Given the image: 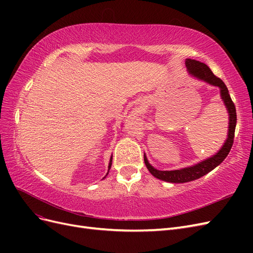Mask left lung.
Instances as JSON below:
<instances>
[{"instance_id":"1","label":"left lung","mask_w":253,"mask_h":253,"mask_svg":"<svg viewBox=\"0 0 253 253\" xmlns=\"http://www.w3.org/2000/svg\"><path fill=\"white\" fill-rule=\"evenodd\" d=\"M186 66L188 71L191 75H193L194 77L197 79L203 80L207 83L211 84L214 86H218L220 89V97L223 99V101L226 105L228 114H229V128H228V138L226 139L223 147L216 153L215 155H213L210 158H207L203 162L198 163L197 165H194L192 167L183 168L180 170H173V171H160L155 169L154 167H152L147 156L144 154V164L147 166L148 170L150 173L155 176L156 178L162 179L168 182H173V183H181V182H188L192 181L197 178H201L202 176L208 174L210 171L220 165L224 162V159L227 157V155L230 152L233 139H234V132H235V126H236V110L235 105L232 101V99L229 95L228 88L226 84L223 82V80L216 77L215 75L212 73V71L207 66L205 63L200 62V61H196L193 59H187L186 60Z\"/></svg>"}]
</instances>
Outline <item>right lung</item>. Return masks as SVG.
Masks as SVG:
<instances>
[{
    "label": "right lung",
    "mask_w": 253,
    "mask_h": 253,
    "mask_svg": "<svg viewBox=\"0 0 253 253\" xmlns=\"http://www.w3.org/2000/svg\"><path fill=\"white\" fill-rule=\"evenodd\" d=\"M112 159H113V158L111 157V159H110V164H109V170L111 169V166H112ZM108 174H109V171H108V173H106V175H108Z\"/></svg>",
    "instance_id": "add662e5"
}]
</instances>
